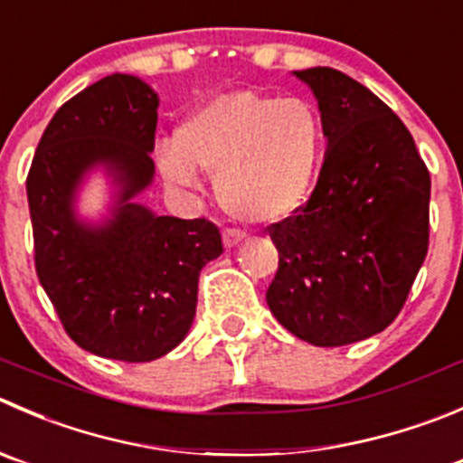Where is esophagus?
Returning a JSON list of instances; mask_svg holds the SVG:
<instances>
[{"instance_id": "1", "label": "esophagus", "mask_w": 463, "mask_h": 463, "mask_svg": "<svg viewBox=\"0 0 463 463\" xmlns=\"http://www.w3.org/2000/svg\"><path fill=\"white\" fill-rule=\"evenodd\" d=\"M244 232L241 231H237V228H228L226 232H223V246H226V249H232V246H237L240 244L241 240H244Z\"/></svg>"}]
</instances>
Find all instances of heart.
Listing matches in <instances>:
<instances>
[{"label":"heart","mask_w":463,"mask_h":463,"mask_svg":"<svg viewBox=\"0 0 463 463\" xmlns=\"http://www.w3.org/2000/svg\"><path fill=\"white\" fill-rule=\"evenodd\" d=\"M326 131L305 99L235 90L183 119L158 151L169 183L190 187L196 169L214 176L217 199L241 222L271 223L307 201L323 160Z\"/></svg>","instance_id":"obj_1"}]
</instances>
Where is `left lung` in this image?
Masks as SVG:
<instances>
[{
	"mask_svg": "<svg viewBox=\"0 0 463 463\" xmlns=\"http://www.w3.org/2000/svg\"><path fill=\"white\" fill-rule=\"evenodd\" d=\"M312 88L327 151L307 203L267 228L273 317L314 345H345L401 314L430 244V172L396 112L332 67L294 71Z\"/></svg>",
	"mask_w": 463,
	"mask_h": 463,
	"instance_id": "obj_1",
	"label": "left lung"
}]
</instances>
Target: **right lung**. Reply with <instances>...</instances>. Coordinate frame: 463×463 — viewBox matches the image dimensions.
<instances>
[{
	"label": "right lung",
	"mask_w": 463,
	"mask_h": 463,
	"mask_svg": "<svg viewBox=\"0 0 463 463\" xmlns=\"http://www.w3.org/2000/svg\"><path fill=\"white\" fill-rule=\"evenodd\" d=\"M156 124L158 94L145 80L106 76L58 108L26 176L40 285L71 341L108 360L174 351L194 321L201 269L223 253L208 219L158 217L133 201L154 181ZM99 164L118 201L88 227L73 196Z\"/></svg>",
	"instance_id": "right-lung-1"
}]
</instances>
